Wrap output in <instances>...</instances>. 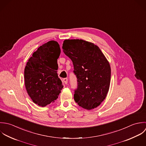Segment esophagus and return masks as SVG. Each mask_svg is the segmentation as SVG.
I'll return each mask as SVG.
<instances>
[{
    "mask_svg": "<svg viewBox=\"0 0 146 146\" xmlns=\"http://www.w3.org/2000/svg\"><path fill=\"white\" fill-rule=\"evenodd\" d=\"M62 82L64 84H68V78H65L62 79Z\"/></svg>",
    "mask_w": 146,
    "mask_h": 146,
    "instance_id": "1",
    "label": "esophagus"
}]
</instances>
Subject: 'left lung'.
Here are the masks:
<instances>
[{
    "instance_id": "left-lung-1",
    "label": "left lung",
    "mask_w": 146,
    "mask_h": 146,
    "mask_svg": "<svg viewBox=\"0 0 146 146\" xmlns=\"http://www.w3.org/2000/svg\"><path fill=\"white\" fill-rule=\"evenodd\" d=\"M62 48L72 61L77 80L75 102L88 110L97 107L105 99L110 88L108 61L97 46L82 39H66Z\"/></svg>"
}]
</instances>
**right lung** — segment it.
Segmentation results:
<instances>
[{
  "label": "right lung",
  "instance_id": "right-lung-1",
  "mask_svg": "<svg viewBox=\"0 0 146 146\" xmlns=\"http://www.w3.org/2000/svg\"><path fill=\"white\" fill-rule=\"evenodd\" d=\"M60 52L57 42L49 41L33 54L25 66L27 91L33 102L40 107L54 102L63 88L57 73Z\"/></svg>",
  "mask_w": 146,
  "mask_h": 146
}]
</instances>
